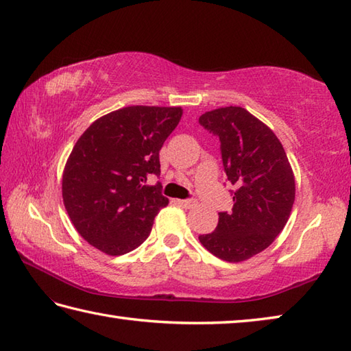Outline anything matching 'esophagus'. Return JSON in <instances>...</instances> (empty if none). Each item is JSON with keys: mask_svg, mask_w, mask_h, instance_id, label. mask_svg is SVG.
I'll use <instances>...</instances> for the list:
<instances>
[{"mask_svg": "<svg viewBox=\"0 0 351 351\" xmlns=\"http://www.w3.org/2000/svg\"><path fill=\"white\" fill-rule=\"evenodd\" d=\"M178 204H180L182 208H193L195 205L197 204V201H196V199H193V197H190V199H180V201H178Z\"/></svg>", "mask_w": 351, "mask_h": 351, "instance_id": "obj_1", "label": "esophagus"}]
</instances>
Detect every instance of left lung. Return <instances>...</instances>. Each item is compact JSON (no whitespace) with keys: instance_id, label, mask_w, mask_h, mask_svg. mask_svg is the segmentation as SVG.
Here are the masks:
<instances>
[{"instance_id":"8db88e82","label":"left lung","mask_w":351,"mask_h":351,"mask_svg":"<svg viewBox=\"0 0 351 351\" xmlns=\"http://www.w3.org/2000/svg\"><path fill=\"white\" fill-rule=\"evenodd\" d=\"M199 125L221 143L234 202L231 211L219 213L216 230L199 240L225 262H243L266 250L289 219L295 201L291 164L276 134L243 108L205 112Z\"/></svg>"}]
</instances>
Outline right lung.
I'll list each match as a JSON object with an SVG mask.
<instances>
[{
    "instance_id": "obj_1",
    "label": "right lung",
    "mask_w": 351,
    "mask_h": 351,
    "mask_svg": "<svg viewBox=\"0 0 351 351\" xmlns=\"http://www.w3.org/2000/svg\"><path fill=\"white\" fill-rule=\"evenodd\" d=\"M181 108L128 106L95 120L80 136L62 178L75 230L89 245L121 256L146 240L169 199L161 193L160 150L181 120Z\"/></svg>"
}]
</instances>
